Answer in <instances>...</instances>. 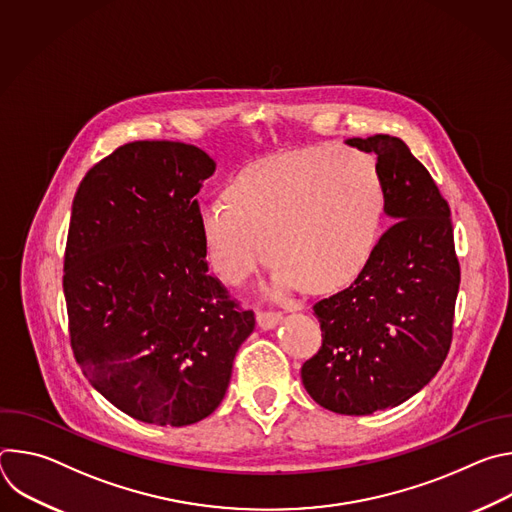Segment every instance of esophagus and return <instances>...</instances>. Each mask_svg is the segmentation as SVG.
I'll list each match as a JSON object with an SVG mask.
<instances>
[{"instance_id":"34e87169","label":"esophagus","mask_w":512,"mask_h":512,"mask_svg":"<svg viewBox=\"0 0 512 512\" xmlns=\"http://www.w3.org/2000/svg\"><path fill=\"white\" fill-rule=\"evenodd\" d=\"M281 322V314L277 312H257V326L261 330H271Z\"/></svg>"}]
</instances>
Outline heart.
<instances>
[{
    "instance_id": "1",
    "label": "heart",
    "mask_w": 512,
    "mask_h": 512,
    "mask_svg": "<svg viewBox=\"0 0 512 512\" xmlns=\"http://www.w3.org/2000/svg\"><path fill=\"white\" fill-rule=\"evenodd\" d=\"M221 202L196 212L198 245L218 281L241 289L267 257L277 294L330 296L367 271L387 192L371 154L312 145L243 168Z\"/></svg>"
}]
</instances>
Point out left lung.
<instances>
[{
	"mask_svg": "<svg viewBox=\"0 0 512 512\" xmlns=\"http://www.w3.org/2000/svg\"><path fill=\"white\" fill-rule=\"evenodd\" d=\"M375 154L395 223L350 287L314 306L322 348L304 362L310 397L342 415H371L419 393L452 342L460 263L450 206L399 137L344 141Z\"/></svg>",
	"mask_w": 512,
	"mask_h": 512,
	"instance_id": "obj_1",
	"label": "left lung"
}]
</instances>
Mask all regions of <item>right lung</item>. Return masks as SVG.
<instances>
[{
  "instance_id": "1",
  "label": "right lung",
  "mask_w": 512,
  "mask_h": 512,
  "mask_svg": "<svg viewBox=\"0 0 512 512\" xmlns=\"http://www.w3.org/2000/svg\"><path fill=\"white\" fill-rule=\"evenodd\" d=\"M214 160L182 141H133L93 166L72 200L64 298L89 383L143 423L208 417L255 314L208 275L196 194Z\"/></svg>"
}]
</instances>
